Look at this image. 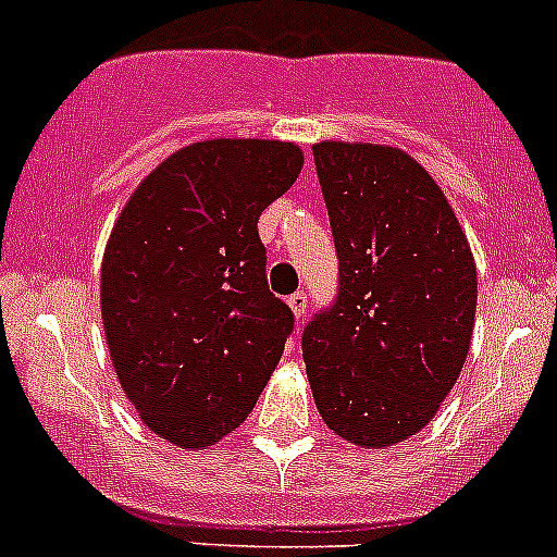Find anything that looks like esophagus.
<instances>
[{
    "label": "esophagus",
    "mask_w": 557,
    "mask_h": 557,
    "mask_svg": "<svg viewBox=\"0 0 557 557\" xmlns=\"http://www.w3.org/2000/svg\"><path fill=\"white\" fill-rule=\"evenodd\" d=\"M288 305H290V310H294L296 318L305 320V314H307V294H305V290H296L294 296H288Z\"/></svg>",
    "instance_id": "obj_1"
}]
</instances>
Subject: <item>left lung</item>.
Here are the masks:
<instances>
[{"label": "left lung", "mask_w": 557, "mask_h": 557, "mask_svg": "<svg viewBox=\"0 0 557 557\" xmlns=\"http://www.w3.org/2000/svg\"><path fill=\"white\" fill-rule=\"evenodd\" d=\"M312 156L339 285L301 334L307 377L325 425L377 450L418 434L453 391L474 329V258L412 156L347 143Z\"/></svg>", "instance_id": "obj_1"}]
</instances>
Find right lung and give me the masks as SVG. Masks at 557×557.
Listing matches in <instances>:
<instances>
[{"mask_svg": "<svg viewBox=\"0 0 557 557\" xmlns=\"http://www.w3.org/2000/svg\"><path fill=\"white\" fill-rule=\"evenodd\" d=\"M305 156L274 139H207L170 156L123 207L102 263V320L123 391L183 450L252 412L294 312L269 290L258 218Z\"/></svg>", "mask_w": 557, "mask_h": 557, "instance_id": "add662e5", "label": "right lung"}]
</instances>
